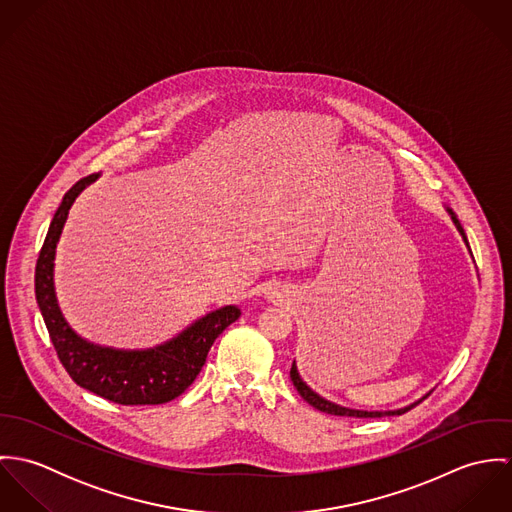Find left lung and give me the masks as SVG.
I'll use <instances>...</instances> for the list:
<instances>
[{
	"mask_svg": "<svg viewBox=\"0 0 512 512\" xmlns=\"http://www.w3.org/2000/svg\"><path fill=\"white\" fill-rule=\"evenodd\" d=\"M447 213L451 215V220H453V224H455V228L459 230V234L463 236V242L467 244V248H469V242H467V236H465V230H463V226H461V222L459 219L455 217V213L451 211V209H447ZM469 252H471V248H469ZM290 376H292L293 386L297 388V392H299V396L307 402V404H311L313 408H317L319 412H325V414H331V416H353V418H382V416H400V414H404V412H408V410H412L414 406H418L424 398H428L430 396V392L426 394V396H422L420 400H416L414 404H410V406H404V408H398V410H386V412H368V410H353V408H345V406H339V404H335V402H331V400H325L323 396H319L317 392H313L305 382H303V378L299 376V372H297V366H295V361H293L292 370H290Z\"/></svg>",
	"mask_w": 512,
	"mask_h": 512,
	"instance_id": "8db88e82",
	"label": "left lung"
}]
</instances>
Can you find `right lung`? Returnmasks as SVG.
Returning <instances> with one entry per match:
<instances>
[{
  "label": "right lung",
  "instance_id": "right-lung-1",
  "mask_svg": "<svg viewBox=\"0 0 512 512\" xmlns=\"http://www.w3.org/2000/svg\"><path fill=\"white\" fill-rule=\"evenodd\" d=\"M96 179L98 173L76 181L51 220L35 268V297L59 361L78 386L124 406L165 404L193 384L215 339L240 317V309L224 305L197 319L171 341L144 351L100 347L76 335L63 317L55 293V250L74 199Z\"/></svg>",
  "mask_w": 512,
  "mask_h": 512
}]
</instances>
